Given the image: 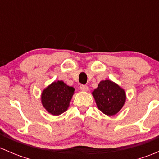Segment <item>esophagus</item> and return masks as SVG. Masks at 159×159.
Returning a JSON list of instances; mask_svg holds the SVG:
<instances>
[{
    "mask_svg": "<svg viewBox=\"0 0 159 159\" xmlns=\"http://www.w3.org/2000/svg\"><path fill=\"white\" fill-rule=\"evenodd\" d=\"M80 89H81L82 91H87L88 90H89V87H88L87 85H84V84H81V85L80 86Z\"/></svg>",
    "mask_w": 159,
    "mask_h": 159,
    "instance_id": "obj_1",
    "label": "esophagus"
}]
</instances>
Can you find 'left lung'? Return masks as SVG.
Here are the masks:
<instances>
[{"instance_id":"left-lung-1","label":"left lung","mask_w":159,"mask_h":159,"mask_svg":"<svg viewBox=\"0 0 159 159\" xmlns=\"http://www.w3.org/2000/svg\"><path fill=\"white\" fill-rule=\"evenodd\" d=\"M92 95L98 108L108 116H113L121 111L126 101L125 90L109 79L102 81Z\"/></svg>"}]
</instances>
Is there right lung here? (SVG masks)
<instances>
[{"label":"right lung","mask_w":159,"mask_h":159,"mask_svg":"<svg viewBox=\"0 0 159 159\" xmlns=\"http://www.w3.org/2000/svg\"><path fill=\"white\" fill-rule=\"evenodd\" d=\"M74 94L73 87L62 81H54L42 91L41 104L51 115H60L68 110Z\"/></svg>","instance_id":"right-lung-1"}]
</instances>
